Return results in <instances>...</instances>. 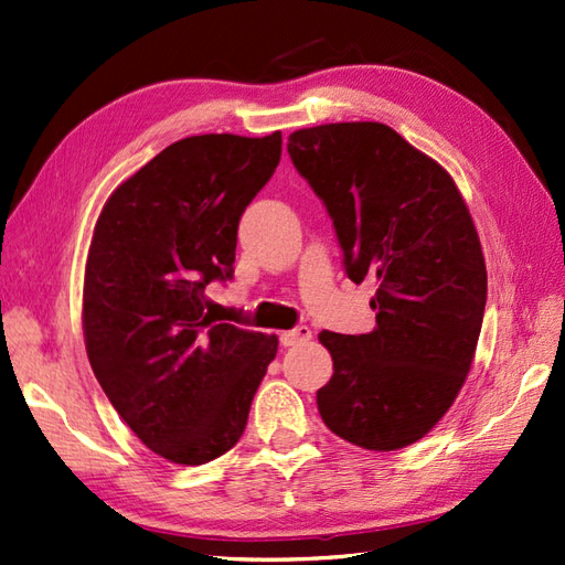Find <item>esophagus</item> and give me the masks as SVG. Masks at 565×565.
<instances>
[{"label":"esophagus","instance_id":"esophagus-1","mask_svg":"<svg viewBox=\"0 0 565 565\" xmlns=\"http://www.w3.org/2000/svg\"><path fill=\"white\" fill-rule=\"evenodd\" d=\"M310 338H312V331H310L308 327H296V329H291V331H284V333L279 335V341H281L284 348H294V345L308 343Z\"/></svg>","mask_w":565,"mask_h":565}]
</instances>
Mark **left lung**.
<instances>
[{
	"instance_id": "1",
	"label": "left lung",
	"mask_w": 565,
	"mask_h": 565,
	"mask_svg": "<svg viewBox=\"0 0 565 565\" xmlns=\"http://www.w3.org/2000/svg\"><path fill=\"white\" fill-rule=\"evenodd\" d=\"M286 149L327 205L348 277L379 286L372 333H319L333 376L317 409L338 438L393 452L440 422L471 372L488 300L478 232L452 177L388 125L308 127Z\"/></svg>"
}]
</instances>
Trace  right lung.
I'll list each match as a JSON object with an SVG mask.
<instances>
[{"label": "right lung", "instance_id": "add662e5", "mask_svg": "<svg viewBox=\"0 0 565 565\" xmlns=\"http://www.w3.org/2000/svg\"><path fill=\"white\" fill-rule=\"evenodd\" d=\"M281 158L269 137L170 143L110 193L85 269L92 372L151 452L199 466L244 435L277 335L217 324L205 286L234 277L238 220Z\"/></svg>", "mask_w": 565, "mask_h": 565}]
</instances>
